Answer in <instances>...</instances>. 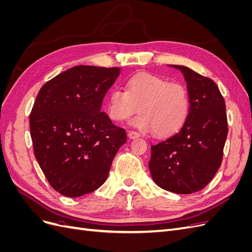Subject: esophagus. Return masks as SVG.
Here are the masks:
<instances>
[{
    "label": "esophagus",
    "mask_w": 252,
    "mask_h": 252,
    "mask_svg": "<svg viewBox=\"0 0 252 252\" xmlns=\"http://www.w3.org/2000/svg\"><path fill=\"white\" fill-rule=\"evenodd\" d=\"M139 136H140V133H138L136 131H128V138L130 140L139 138Z\"/></svg>",
    "instance_id": "34e87169"
}]
</instances>
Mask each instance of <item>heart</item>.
Segmentation results:
<instances>
[{
  "mask_svg": "<svg viewBox=\"0 0 252 252\" xmlns=\"http://www.w3.org/2000/svg\"><path fill=\"white\" fill-rule=\"evenodd\" d=\"M141 112L131 125L158 135H170L184 125L190 109L187 88L158 75L141 72L126 82V90L113 89L108 97L109 117L117 122Z\"/></svg>",
  "mask_w": 252,
  "mask_h": 252,
  "instance_id": "obj_1",
  "label": "heart"
}]
</instances>
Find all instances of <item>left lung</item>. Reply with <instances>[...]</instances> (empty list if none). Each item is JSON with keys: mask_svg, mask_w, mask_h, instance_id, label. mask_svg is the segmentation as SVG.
<instances>
[{"mask_svg": "<svg viewBox=\"0 0 252 252\" xmlns=\"http://www.w3.org/2000/svg\"><path fill=\"white\" fill-rule=\"evenodd\" d=\"M179 69L187 83L190 109L180 130L151 145L149 170L155 183L168 191H200L213 179L223 158L228 133L226 105L217 84L186 66Z\"/></svg>", "mask_w": 252, "mask_h": 252, "instance_id": "1", "label": "left lung"}]
</instances>
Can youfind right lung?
Here are the masks:
<instances>
[{
    "label": "right lung",
    "mask_w": 252,
    "mask_h": 252,
    "mask_svg": "<svg viewBox=\"0 0 252 252\" xmlns=\"http://www.w3.org/2000/svg\"><path fill=\"white\" fill-rule=\"evenodd\" d=\"M119 67L74 66L44 84L29 117L34 156L51 187L77 197L108 178L125 129L102 111Z\"/></svg>",
    "instance_id": "add662e5"
}]
</instances>
